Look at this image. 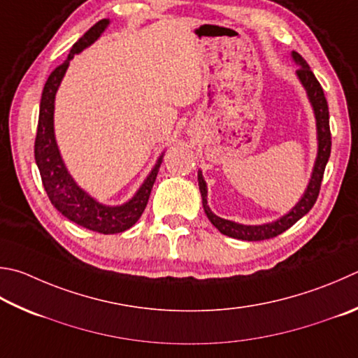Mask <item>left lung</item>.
<instances>
[{"label": "left lung", "instance_id": "obj_1", "mask_svg": "<svg viewBox=\"0 0 358 358\" xmlns=\"http://www.w3.org/2000/svg\"><path fill=\"white\" fill-rule=\"evenodd\" d=\"M292 57L299 64L297 76L301 83L303 84L305 90H307L308 99L313 106V111L316 115V128H317V158L315 162L313 173H311V180L308 183L307 191H305L303 197L299 200V203L292 208V210L280 219H277L275 222L264 224V225H243L231 222L222 217H217L216 214H213L210 206L206 201V183L201 173H199V187L201 194V203H203L205 214L210 219V222L216 227V229L230 238L243 239V241H263V239H271L274 236H278L280 233L287 231L289 227L294 225L299 219L303 217L313 205L316 203V199L320 196L324 171H326V164L330 157V148H332V134H330V125H329V105L324 95V90L321 87L320 81L316 80L313 71L310 70L307 61L303 57L292 51Z\"/></svg>", "mask_w": 358, "mask_h": 358}]
</instances>
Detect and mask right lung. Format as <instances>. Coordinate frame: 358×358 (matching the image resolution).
<instances>
[{
    "instance_id": "right-lung-1",
    "label": "right lung",
    "mask_w": 358,
    "mask_h": 358,
    "mask_svg": "<svg viewBox=\"0 0 358 358\" xmlns=\"http://www.w3.org/2000/svg\"><path fill=\"white\" fill-rule=\"evenodd\" d=\"M108 23L109 22L106 18L95 23L71 47L67 59L50 73L47 83H45L41 100V111H38L34 157L47 196L56 210L62 213V216L70 219L71 222L84 227V229L99 231L103 233V235H114V233H122L131 229L142 216L148 203V197H150L155 180H157L162 157L158 159V164L153 167V171L131 200L122 206H105L84 192L80 186H76L73 178L70 177V173L62 162L59 150H57L53 127L55 95L69 67L70 59H73L76 53H80L84 48H87L90 43H94L100 37L101 32L105 31Z\"/></svg>"
}]
</instances>
